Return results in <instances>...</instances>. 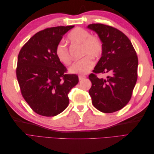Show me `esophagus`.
Wrapping results in <instances>:
<instances>
[{
    "mask_svg": "<svg viewBox=\"0 0 154 154\" xmlns=\"http://www.w3.org/2000/svg\"><path fill=\"white\" fill-rule=\"evenodd\" d=\"M85 78H86L85 76H79V80L82 81L83 80H84Z\"/></svg>",
    "mask_w": 154,
    "mask_h": 154,
    "instance_id": "obj_1",
    "label": "esophagus"
}]
</instances>
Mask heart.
<instances>
[{
    "label": "heart",
    "instance_id": "1",
    "mask_svg": "<svg viewBox=\"0 0 154 154\" xmlns=\"http://www.w3.org/2000/svg\"><path fill=\"white\" fill-rule=\"evenodd\" d=\"M67 38L71 42L82 45V55L83 57L73 64L69 71L74 74L83 75L89 72L94 66L93 58H97L103 53V43L96 36L91 35V32L82 27H76L69 32ZM55 54L59 61L65 66H69L72 59L68 48L63 42H59L55 49Z\"/></svg>",
    "mask_w": 154,
    "mask_h": 154
}]
</instances>
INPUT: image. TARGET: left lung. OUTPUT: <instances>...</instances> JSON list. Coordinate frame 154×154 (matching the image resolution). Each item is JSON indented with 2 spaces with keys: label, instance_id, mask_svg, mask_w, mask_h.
<instances>
[{
  "label": "left lung",
  "instance_id": "8db88e82",
  "mask_svg": "<svg viewBox=\"0 0 154 154\" xmlns=\"http://www.w3.org/2000/svg\"><path fill=\"white\" fill-rule=\"evenodd\" d=\"M87 27L98 35L103 47L101 58L88 76L92 105L102 112L112 113L131 99L137 79V56L129 38L119 29L102 24ZM107 72L111 75L106 79L96 75Z\"/></svg>",
  "mask_w": 154,
  "mask_h": 154
}]
</instances>
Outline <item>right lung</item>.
Segmentation results:
<instances>
[{
  "instance_id": "add662e5",
  "label": "right lung",
  "mask_w": 154,
  "mask_h": 154,
  "mask_svg": "<svg viewBox=\"0 0 154 154\" xmlns=\"http://www.w3.org/2000/svg\"><path fill=\"white\" fill-rule=\"evenodd\" d=\"M73 27H53L36 32L18 54L16 74L21 94L39 115L51 117L63 112L69 103L70 91L79 82L76 74H67L55 54L63 35Z\"/></svg>"
}]
</instances>
